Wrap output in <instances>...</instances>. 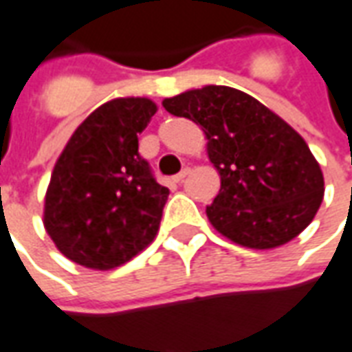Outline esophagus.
<instances>
[{"instance_id": "obj_1", "label": "esophagus", "mask_w": 352, "mask_h": 352, "mask_svg": "<svg viewBox=\"0 0 352 352\" xmlns=\"http://www.w3.org/2000/svg\"><path fill=\"white\" fill-rule=\"evenodd\" d=\"M188 175V169H183V171H181V173H179V175H175L173 177V179H171V181H173V183H183L184 181V177Z\"/></svg>"}]
</instances>
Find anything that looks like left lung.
I'll use <instances>...</instances> for the list:
<instances>
[{
	"instance_id": "1",
	"label": "left lung",
	"mask_w": 352,
	"mask_h": 352,
	"mask_svg": "<svg viewBox=\"0 0 352 352\" xmlns=\"http://www.w3.org/2000/svg\"><path fill=\"white\" fill-rule=\"evenodd\" d=\"M204 131L221 190L206 213L236 245L267 251L292 241L315 219L324 177L307 143L264 103L237 88L207 85L162 101Z\"/></svg>"
}]
</instances>
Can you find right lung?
Listing matches in <instances>:
<instances>
[{
	"label": "right lung",
	"mask_w": 352,
	"mask_h": 352,
	"mask_svg": "<svg viewBox=\"0 0 352 352\" xmlns=\"http://www.w3.org/2000/svg\"><path fill=\"white\" fill-rule=\"evenodd\" d=\"M158 111L148 98H115L92 111L58 156L43 224L65 258L107 272L153 243L169 190L139 156Z\"/></svg>",
	"instance_id": "obj_1"
}]
</instances>
